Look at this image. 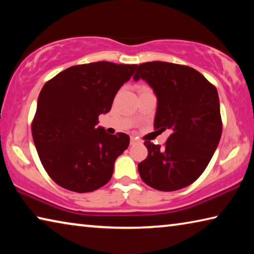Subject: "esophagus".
<instances>
[{"label": "esophagus", "instance_id": "1", "mask_svg": "<svg viewBox=\"0 0 254 254\" xmlns=\"http://www.w3.org/2000/svg\"><path fill=\"white\" fill-rule=\"evenodd\" d=\"M139 142H140L139 139H136V137H134V136H131V144H132V145L139 143Z\"/></svg>", "mask_w": 254, "mask_h": 254}]
</instances>
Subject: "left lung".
<instances>
[{
    "instance_id": "left-lung-1",
    "label": "left lung",
    "mask_w": 254,
    "mask_h": 254,
    "mask_svg": "<svg viewBox=\"0 0 254 254\" xmlns=\"http://www.w3.org/2000/svg\"><path fill=\"white\" fill-rule=\"evenodd\" d=\"M140 78L158 97L154 130L171 131L162 147L145 141L148 157L137 165L140 177L157 190H178L199 178L220 142L216 87L194 68L165 62L140 64L133 79Z\"/></svg>"
}]
</instances>
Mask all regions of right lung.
Wrapping results in <instances>:
<instances>
[{"label": "right lung", "instance_id": "1", "mask_svg": "<svg viewBox=\"0 0 254 254\" xmlns=\"http://www.w3.org/2000/svg\"><path fill=\"white\" fill-rule=\"evenodd\" d=\"M136 67L110 62L76 65L42 87L31 132L42 166L60 187L89 192L110 182L130 136L107 134L96 124Z\"/></svg>", "mask_w": 254, "mask_h": 254}]
</instances>
